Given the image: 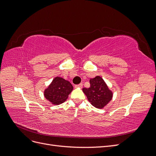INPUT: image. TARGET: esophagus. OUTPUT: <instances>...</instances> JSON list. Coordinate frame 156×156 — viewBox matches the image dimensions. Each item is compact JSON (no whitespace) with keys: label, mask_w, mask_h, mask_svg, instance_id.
<instances>
[{"label":"esophagus","mask_w":156,"mask_h":156,"mask_svg":"<svg viewBox=\"0 0 156 156\" xmlns=\"http://www.w3.org/2000/svg\"><path fill=\"white\" fill-rule=\"evenodd\" d=\"M75 88H82L83 87V84L82 83H80L79 84H76V85H75Z\"/></svg>","instance_id":"34e87169"}]
</instances>
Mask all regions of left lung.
Returning a JSON list of instances; mask_svg holds the SVG:
<instances>
[{
  "label": "left lung",
  "mask_w": 156,
  "mask_h": 156,
  "mask_svg": "<svg viewBox=\"0 0 156 156\" xmlns=\"http://www.w3.org/2000/svg\"><path fill=\"white\" fill-rule=\"evenodd\" d=\"M90 87L83 88V92L91 104L98 108H103L112 100L113 93L100 76L90 79Z\"/></svg>",
  "instance_id": "left-lung-1"
}]
</instances>
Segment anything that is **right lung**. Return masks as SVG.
<instances>
[{
  "label": "right lung",
  "instance_id": "1",
  "mask_svg": "<svg viewBox=\"0 0 156 156\" xmlns=\"http://www.w3.org/2000/svg\"><path fill=\"white\" fill-rule=\"evenodd\" d=\"M73 87L68 81L56 77L49 87L45 88L44 95L46 100L53 105H60L67 100Z\"/></svg>",
  "mask_w": 156,
  "mask_h": 156
}]
</instances>
